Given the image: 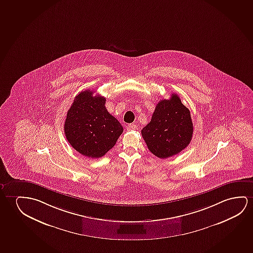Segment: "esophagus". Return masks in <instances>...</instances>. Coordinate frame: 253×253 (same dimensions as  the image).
I'll return each instance as SVG.
<instances>
[{"instance_id":"34e87169","label":"esophagus","mask_w":253,"mask_h":253,"mask_svg":"<svg viewBox=\"0 0 253 253\" xmlns=\"http://www.w3.org/2000/svg\"><path fill=\"white\" fill-rule=\"evenodd\" d=\"M136 125L135 124H131V125H128L127 126V130H134V129H136Z\"/></svg>"}]
</instances>
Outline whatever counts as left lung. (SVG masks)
Listing matches in <instances>:
<instances>
[{"label": "left lung", "mask_w": 253, "mask_h": 253, "mask_svg": "<svg viewBox=\"0 0 253 253\" xmlns=\"http://www.w3.org/2000/svg\"><path fill=\"white\" fill-rule=\"evenodd\" d=\"M148 149L159 158L178 154L191 143L193 124L191 112L179 96L172 94L157 104L150 123L142 129Z\"/></svg>", "instance_id": "left-lung-1"}]
</instances>
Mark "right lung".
Masks as SVG:
<instances>
[{
    "instance_id": "right-lung-1",
    "label": "right lung",
    "mask_w": 253,
    "mask_h": 253,
    "mask_svg": "<svg viewBox=\"0 0 253 253\" xmlns=\"http://www.w3.org/2000/svg\"><path fill=\"white\" fill-rule=\"evenodd\" d=\"M94 91H82L74 99L64 123V133L75 150L99 158L113 148L124 128L105 107L106 98Z\"/></svg>"
}]
</instances>
